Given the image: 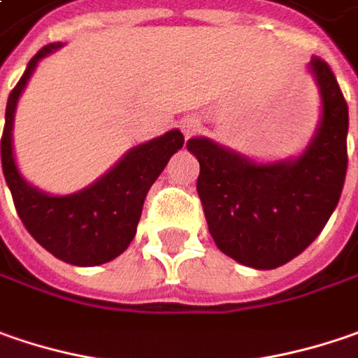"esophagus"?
Instances as JSON below:
<instances>
[{
  "instance_id": "esophagus-1",
  "label": "esophagus",
  "mask_w": 358,
  "mask_h": 358,
  "mask_svg": "<svg viewBox=\"0 0 358 358\" xmlns=\"http://www.w3.org/2000/svg\"><path fill=\"white\" fill-rule=\"evenodd\" d=\"M181 131H183L185 136H193V134L199 131V120L193 117L183 118V120H181Z\"/></svg>"
}]
</instances>
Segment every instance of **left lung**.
<instances>
[{
  "mask_svg": "<svg viewBox=\"0 0 358 358\" xmlns=\"http://www.w3.org/2000/svg\"><path fill=\"white\" fill-rule=\"evenodd\" d=\"M310 68L322 94V120L296 161L256 165L206 138L187 141L199 161L197 193L209 234L243 266L272 270L302 254L341 199L349 165V104L329 64L313 58Z\"/></svg>",
  "mask_w": 358,
  "mask_h": 358,
  "instance_id": "obj_1",
  "label": "left lung"
}]
</instances>
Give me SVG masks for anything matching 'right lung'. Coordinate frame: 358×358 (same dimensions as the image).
I'll return each instance as SVG.
<instances>
[{"mask_svg": "<svg viewBox=\"0 0 358 358\" xmlns=\"http://www.w3.org/2000/svg\"><path fill=\"white\" fill-rule=\"evenodd\" d=\"M44 45L27 64L24 76L9 92L1 134V167L15 211L31 238L56 258L74 266H99L120 256L136 234L143 203L151 185L183 147V134L171 131L134 147L113 171L80 193L52 197L22 179L11 151V127L17 99L40 58L60 48Z\"/></svg>", "mask_w": 358, "mask_h": 358, "instance_id": "add662e5", "label": "right lung"}]
</instances>
